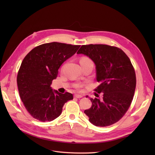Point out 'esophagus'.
<instances>
[{
    "mask_svg": "<svg viewBox=\"0 0 155 155\" xmlns=\"http://www.w3.org/2000/svg\"><path fill=\"white\" fill-rule=\"evenodd\" d=\"M83 97L82 95H79V94H75L74 95V97L76 98H81Z\"/></svg>",
    "mask_w": 155,
    "mask_h": 155,
    "instance_id": "obj_1",
    "label": "esophagus"
}]
</instances>
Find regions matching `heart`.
Returning <instances> with one entry per match:
<instances>
[{
	"mask_svg": "<svg viewBox=\"0 0 155 155\" xmlns=\"http://www.w3.org/2000/svg\"><path fill=\"white\" fill-rule=\"evenodd\" d=\"M80 62H92V61L89 59L87 57H83L80 60ZM76 87L78 88H80L81 87V85H77Z\"/></svg>",
	"mask_w": 155,
	"mask_h": 155,
	"instance_id": "heart-1",
	"label": "heart"
}]
</instances>
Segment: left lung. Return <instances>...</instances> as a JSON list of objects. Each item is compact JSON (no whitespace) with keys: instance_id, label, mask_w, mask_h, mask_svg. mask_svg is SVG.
Listing matches in <instances>:
<instances>
[{"instance_id":"8db88e82","label":"left lung","mask_w":155,"mask_h":155,"mask_svg":"<svg viewBox=\"0 0 155 155\" xmlns=\"http://www.w3.org/2000/svg\"><path fill=\"white\" fill-rule=\"evenodd\" d=\"M77 54L88 56L95 63L100 84L94 91L103 93L101 100L91 98L92 107L84 112L96 126L116 123L129 109L135 91L137 79L129 58L122 50L106 45H82Z\"/></svg>"}]
</instances>
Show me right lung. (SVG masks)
I'll list each match as a JSON object with an SVG mask.
<instances>
[{
  "instance_id": "right-lung-1",
  "label": "right lung",
  "mask_w": 155,
  "mask_h": 155,
  "mask_svg": "<svg viewBox=\"0 0 155 155\" xmlns=\"http://www.w3.org/2000/svg\"><path fill=\"white\" fill-rule=\"evenodd\" d=\"M79 47L53 42L36 46L25 56L17 82L21 99L33 118L43 122L52 121L61 114L65 103L73 99L71 93L52 91L50 85L61 65Z\"/></svg>"
}]
</instances>
